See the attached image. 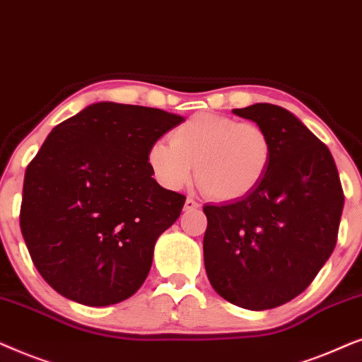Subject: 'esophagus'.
<instances>
[{
	"mask_svg": "<svg viewBox=\"0 0 362 362\" xmlns=\"http://www.w3.org/2000/svg\"><path fill=\"white\" fill-rule=\"evenodd\" d=\"M199 206H200L199 202H195L194 199H190V197H189V199L185 200V205H184V209H185L187 211H190V210H197V209H199Z\"/></svg>",
	"mask_w": 362,
	"mask_h": 362,
	"instance_id": "esophagus-1",
	"label": "esophagus"
}]
</instances>
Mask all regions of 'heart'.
<instances>
[{
    "instance_id": "b5f03b06",
    "label": "heart",
    "mask_w": 362,
    "mask_h": 362,
    "mask_svg": "<svg viewBox=\"0 0 362 362\" xmlns=\"http://www.w3.org/2000/svg\"><path fill=\"white\" fill-rule=\"evenodd\" d=\"M170 141L148 147L152 175L168 190H180L194 175L216 200L233 202L258 189L269 170L273 146L262 125L216 114H197L177 125Z\"/></svg>"
}]
</instances>
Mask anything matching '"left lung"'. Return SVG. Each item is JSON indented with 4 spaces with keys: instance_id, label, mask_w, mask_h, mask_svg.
I'll use <instances>...</instances> for the list:
<instances>
[{
    "instance_id": "obj_1",
    "label": "left lung",
    "mask_w": 362,
    "mask_h": 362,
    "mask_svg": "<svg viewBox=\"0 0 362 362\" xmlns=\"http://www.w3.org/2000/svg\"><path fill=\"white\" fill-rule=\"evenodd\" d=\"M233 114L267 131L272 165L240 200L204 206V262L226 301L263 311L301 295L331 257L344 194L329 148L290 110L259 103Z\"/></svg>"
}]
</instances>
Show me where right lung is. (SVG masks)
<instances>
[{
  "label": "right lung",
  "mask_w": 362,
  "mask_h": 362,
  "mask_svg": "<svg viewBox=\"0 0 362 362\" xmlns=\"http://www.w3.org/2000/svg\"><path fill=\"white\" fill-rule=\"evenodd\" d=\"M184 117L90 104L56 125L24 173L19 225L31 259L67 300L109 306L146 281L185 197L152 177L148 147Z\"/></svg>",
  "instance_id": "add662e5"
}]
</instances>
